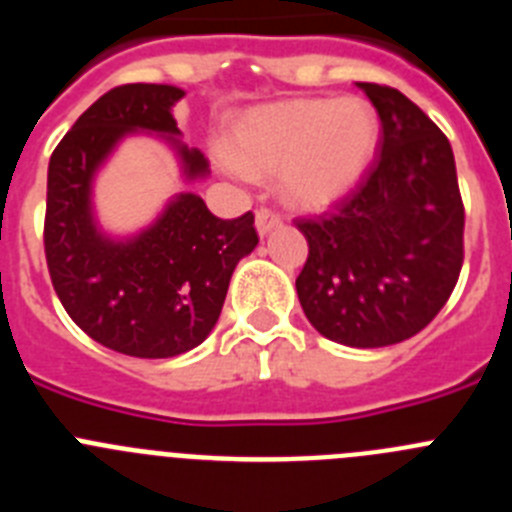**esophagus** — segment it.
<instances>
[{
  "label": "esophagus",
  "mask_w": 512,
  "mask_h": 512,
  "mask_svg": "<svg viewBox=\"0 0 512 512\" xmlns=\"http://www.w3.org/2000/svg\"><path fill=\"white\" fill-rule=\"evenodd\" d=\"M279 225H282V217H279L277 212H271V210L256 212V230H259L261 238H264V235H269L271 230H277Z\"/></svg>",
  "instance_id": "1"
}]
</instances>
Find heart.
Returning <instances> with one entry per match:
<instances>
[{"label":"heart","instance_id":"heart-1","mask_svg":"<svg viewBox=\"0 0 512 512\" xmlns=\"http://www.w3.org/2000/svg\"><path fill=\"white\" fill-rule=\"evenodd\" d=\"M379 120L364 99H292L238 117L220 158L233 176H277L282 200L328 210L372 169Z\"/></svg>","mask_w":512,"mask_h":512}]
</instances>
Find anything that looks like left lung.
<instances>
[{
    "mask_svg": "<svg viewBox=\"0 0 512 512\" xmlns=\"http://www.w3.org/2000/svg\"><path fill=\"white\" fill-rule=\"evenodd\" d=\"M359 89L382 122L379 156L336 212L297 220L310 246L297 297L320 336L382 348L420 333L454 292L464 205L436 122L397 89Z\"/></svg>",
    "mask_w": 512,
    "mask_h": 512,
    "instance_id": "obj_1",
    "label": "left lung"
}]
</instances>
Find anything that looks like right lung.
Here are the masks:
<instances>
[{"mask_svg":"<svg viewBox=\"0 0 512 512\" xmlns=\"http://www.w3.org/2000/svg\"><path fill=\"white\" fill-rule=\"evenodd\" d=\"M182 97L171 84L112 89L74 122L48 164L45 259L58 300L89 338L138 359L200 346L235 266L259 243L251 212L220 220L194 192L171 194L135 233L99 223L94 184L125 138L156 135L174 151L184 184L207 179L205 156L179 140L174 104Z\"/></svg>","mask_w":512,"mask_h":512,"instance_id":"right-lung-1","label":"right lung"}]
</instances>
